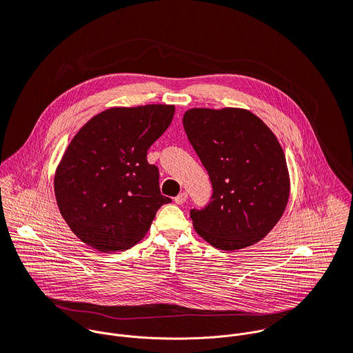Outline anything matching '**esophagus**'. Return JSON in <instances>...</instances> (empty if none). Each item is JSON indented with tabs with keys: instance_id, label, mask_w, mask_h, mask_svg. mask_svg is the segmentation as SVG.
<instances>
[{
	"instance_id": "esophagus-1",
	"label": "esophagus",
	"mask_w": 353,
	"mask_h": 353,
	"mask_svg": "<svg viewBox=\"0 0 353 353\" xmlns=\"http://www.w3.org/2000/svg\"><path fill=\"white\" fill-rule=\"evenodd\" d=\"M187 198H188V194H187L185 191H183V192H180V194L174 198V203H176V204H179V205H181V204H184V203H185Z\"/></svg>"
}]
</instances>
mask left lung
<instances>
[{"label": "left lung", "instance_id": "obj_1", "mask_svg": "<svg viewBox=\"0 0 353 353\" xmlns=\"http://www.w3.org/2000/svg\"><path fill=\"white\" fill-rule=\"evenodd\" d=\"M190 143L212 183L211 203L191 210L195 232L233 251L263 240L288 205L290 180L283 149L264 121L245 109H190Z\"/></svg>", "mask_w": 353, "mask_h": 353}]
</instances>
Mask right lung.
<instances>
[{
	"mask_svg": "<svg viewBox=\"0 0 353 353\" xmlns=\"http://www.w3.org/2000/svg\"><path fill=\"white\" fill-rule=\"evenodd\" d=\"M173 116V105L112 108L72 138L56 170L54 194L61 216L85 244L106 253L127 250L170 203L146 152Z\"/></svg>",
	"mask_w": 353,
	"mask_h": 353,
	"instance_id": "1",
	"label": "right lung"
}]
</instances>
